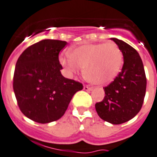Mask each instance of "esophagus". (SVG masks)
<instances>
[{
  "instance_id": "esophagus-1",
  "label": "esophagus",
  "mask_w": 157,
  "mask_h": 157,
  "mask_svg": "<svg viewBox=\"0 0 157 157\" xmlns=\"http://www.w3.org/2000/svg\"><path fill=\"white\" fill-rule=\"evenodd\" d=\"M92 90H93L92 88L89 87L87 85H85V86H84V90H85V91H91Z\"/></svg>"
}]
</instances>
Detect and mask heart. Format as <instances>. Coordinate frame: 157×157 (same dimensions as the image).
<instances>
[{
  "instance_id": "1",
  "label": "heart",
  "mask_w": 157,
  "mask_h": 157,
  "mask_svg": "<svg viewBox=\"0 0 157 157\" xmlns=\"http://www.w3.org/2000/svg\"><path fill=\"white\" fill-rule=\"evenodd\" d=\"M67 56L69 58L61 56L59 62L68 74L81 67L85 79L98 85L111 82L123 64L122 52L114 43L83 44L70 49Z\"/></svg>"
}]
</instances>
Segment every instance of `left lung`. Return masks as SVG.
<instances>
[{"instance_id": "1", "label": "left lung", "mask_w": 157, "mask_h": 157, "mask_svg": "<svg viewBox=\"0 0 157 157\" xmlns=\"http://www.w3.org/2000/svg\"><path fill=\"white\" fill-rule=\"evenodd\" d=\"M123 56V66L119 74L104 88L105 96L95 108L101 119L112 124L131 120L142 107L147 80L140 55L123 40L111 38Z\"/></svg>"}]
</instances>
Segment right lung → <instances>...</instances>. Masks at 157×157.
Wrapping results in <instances>:
<instances>
[{
  "label": "right lung",
  "mask_w": 157,
  "mask_h": 157,
  "mask_svg": "<svg viewBox=\"0 0 157 157\" xmlns=\"http://www.w3.org/2000/svg\"><path fill=\"white\" fill-rule=\"evenodd\" d=\"M67 42L44 39L27 48L19 56L13 75L18 106L28 118L39 123L56 121L64 114L82 84L65 78L59 53Z\"/></svg>",
  "instance_id": "right-lung-1"
}]
</instances>
